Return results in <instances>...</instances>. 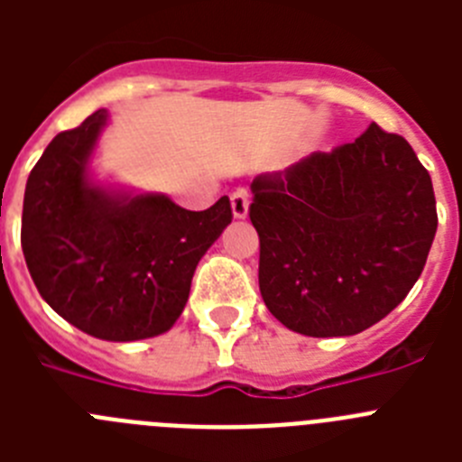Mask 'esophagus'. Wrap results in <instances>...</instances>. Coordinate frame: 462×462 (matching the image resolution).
Segmentation results:
<instances>
[{
    "instance_id": "34e87169",
    "label": "esophagus",
    "mask_w": 462,
    "mask_h": 462,
    "mask_svg": "<svg viewBox=\"0 0 462 462\" xmlns=\"http://www.w3.org/2000/svg\"><path fill=\"white\" fill-rule=\"evenodd\" d=\"M231 210H234L236 219L247 217V212H250V199H247V191L238 189L231 194Z\"/></svg>"
}]
</instances>
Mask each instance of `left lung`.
I'll return each mask as SVG.
<instances>
[{
  "label": "left lung",
  "mask_w": 462,
  "mask_h": 462,
  "mask_svg": "<svg viewBox=\"0 0 462 462\" xmlns=\"http://www.w3.org/2000/svg\"><path fill=\"white\" fill-rule=\"evenodd\" d=\"M259 289L300 336H356L398 308L438 231L432 180L410 143L370 125L252 182Z\"/></svg>",
  "instance_id": "left-lung-1"
}]
</instances>
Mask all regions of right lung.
Segmentation results:
<instances>
[{
  "label": "right lung",
  "mask_w": 462,
  "mask_h": 462,
  "mask_svg": "<svg viewBox=\"0 0 462 462\" xmlns=\"http://www.w3.org/2000/svg\"><path fill=\"white\" fill-rule=\"evenodd\" d=\"M108 120L97 110L41 154L20 243L41 298L62 319L99 340H148L178 321L199 261L234 215L228 196L194 212L159 191L97 180L92 157Z\"/></svg>",
  "instance_id": "add662e5"
}]
</instances>
